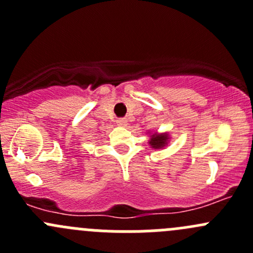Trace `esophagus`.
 Masks as SVG:
<instances>
[{
	"instance_id": "esophagus-1",
	"label": "esophagus",
	"mask_w": 253,
	"mask_h": 253,
	"mask_svg": "<svg viewBox=\"0 0 253 253\" xmlns=\"http://www.w3.org/2000/svg\"><path fill=\"white\" fill-rule=\"evenodd\" d=\"M117 125L119 126H126L127 125V120L126 119H117Z\"/></svg>"
}]
</instances>
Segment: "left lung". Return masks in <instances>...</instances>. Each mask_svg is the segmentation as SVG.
I'll list each match as a JSON object with an SVG mask.
<instances>
[{
    "mask_svg": "<svg viewBox=\"0 0 253 253\" xmlns=\"http://www.w3.org/2000/svg\"><path fill=\"white\" fill-rule=\"evenodd\" d=\"M167 139H168L167 134H158V136L153 134L149 143L153 148H162L167 144Z\"/></svg>",
    "mask_w": 253,
    "mask_h": 253,
    "instance_id": "obj_1",
    "label": "left lung"
}]
</instances>
